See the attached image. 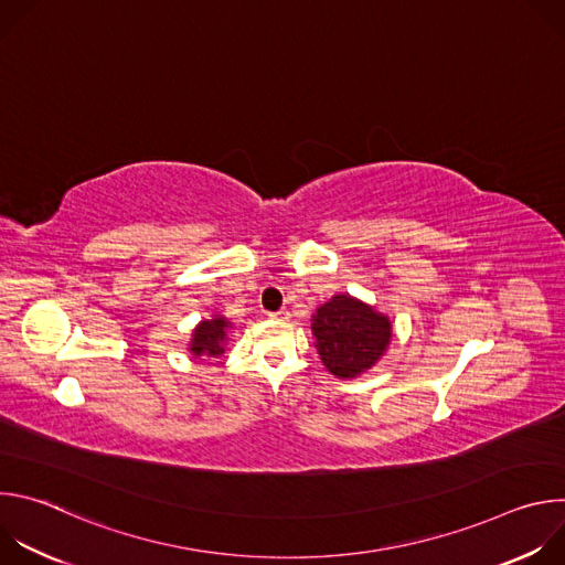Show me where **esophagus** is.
<instances>
[{"mask_svg": "<svg viewBox=\"0 0 565 565\" xmlns=\"http://www.w3.org/2000/svg\"><path fill=\"white\" fill-rule=\"evenodd\" d=\"M273 317H279V319H288V317H290V312H288L286 308H281V310H279V312H275Z\"/></svg>", "mask_w": 565, "mask_h": 565, "instance_id": "1", "label": "esophagus"}]
</instances>
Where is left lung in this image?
Listing matches in <instances>:
<instances>
[{
    "mask_svg": "<svg viewBox=\"0 0 565 565\" xmlns=\"http://www.w3.org/2000/svg\"><path fill=\"white\" fill-rule=\"evenodd\" d=\"M312 335L324 366L351 380L384 355L391 344V319L351 295H335L312 315Z\"/></svg>",
    "mask_w": 565,
    "mask_h": 565,
    "instance_id": "left-lung-1",
    "label": "left lung"
}]
</instances>
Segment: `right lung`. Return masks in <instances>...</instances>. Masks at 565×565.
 Masks as SVG:
<instances>
[{
  "label": "right lung",
  "instance_id": "right-lung-1",
  "mask_svg": "<svg viewBox=\"0 0 565 565\" xmlns=\"http://www.w3.org/2000/svg\"><path fill=\"white\" fill-rule=\"evenodd\" d=\"M232 329L230 321L221 315H214L212 319H203L201 324L194 329L192 333V342H190V353L194 358H216L221 355L227 342V331Z\"/></svg>",
  "mask_w": 565,
  "mask_h": 565
}]
</instances>
